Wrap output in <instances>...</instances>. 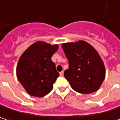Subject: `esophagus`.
Masks as SVG:
<instances>
[{
    "label": "esophagus",
    "mask_w": 120,
    "mask_h": 120,
    "mask_svg": "<svg viewBox=\"0 0 120 120\" xmlns=\"http://www.w3.org/2000/svg\"><path fill=\"white\" fill-rule=\"evenodd\" d=\"M60 76H63V75H64V71H62L61 72H60Z\"/></svg>",
    "instance_id": "34e87169"
}]
</instances>
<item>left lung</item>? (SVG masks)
I'll return each mask as SVG.
<instances>
[{
	"instance_id": "obj_1",
	"label": "left lung",
	"mask_w": 120,
	"mask_h": 120,
	"mask_svg": "<svg viewBox=\"0 0 120 120\" xmlns=\"http://www.w3.org/2000/svg\"><path fill=\"white\" fill-rule=\"evenodd\" d=\"M62 47L69 62L64 74L71 88L83 94L97 91L105 79V67L97 50L83 41L63 43Z\"/></svg>"
}]
</instances>
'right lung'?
<instances>
[{
    "label": "right lung",
    "mask_w": 120,
    "mask_h": 120,
    "mask_svg": "<svg viewBox=\"0 0 120 120\" xmlns=\"http://www.w3.org/2000/svg\"><path fill=\"white\" fill-rule=\"evenodd\" d=\"M58 45L37 41L28 47L19 58L16 74L20 83L31 96L43 97L50 93L59 76L51 60Z\"/></svg>",
    "instance_id": "obj_1"
}]
</instances>
